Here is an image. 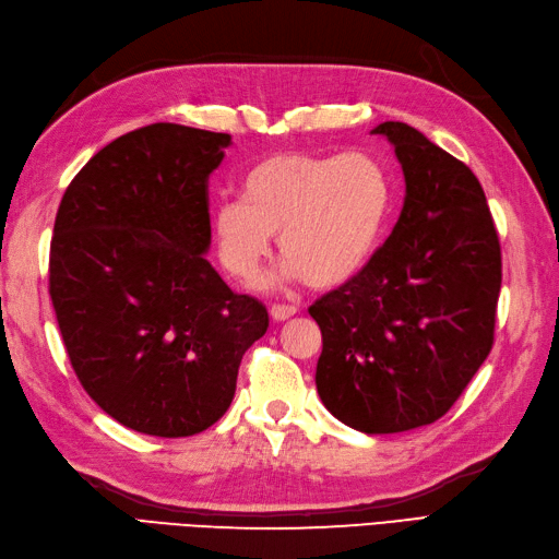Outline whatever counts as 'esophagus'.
I'll list each match as a JSON object with an SVG mask.
<instances>
[{"label": "esophagus", "instance_id": "34e87169", "mask_svg": "<svg viewBox=\"0 0 559 559\" xmlns=\"http://www.w3.org/2000/svg\"><path fill=\"white\" fill-rule=\"evenodd\" d=\"M299 313V308L292 306V304H272L270 306V316L272 320H289L292 316Z\"/></svg>", "mask_w": 559, "mask_h": 559}]
</instances>
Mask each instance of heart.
<instances>
[{"instance_id": "b5f03b06", "label": "heart", "mask_w": 559, "mask_h": 559, "mask_svg": "<svg viewBox=\"0 0 559 559\" xmlns=\"http://www.w3.org/2000/svg\"><path fill=\"white\" fill-rule=\"evenodd\" d=\"M390 179L366 153H280L243 177V201L215 210L222 265L253 280L280 234L287 263L277 280L304 277L313 289H334L361 270L390 213Z\"/></svg>"}]
</instances>
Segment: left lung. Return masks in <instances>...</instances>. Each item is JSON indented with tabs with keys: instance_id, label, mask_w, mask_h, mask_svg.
Here are the masks:
<instances>
[{
	"instance_id": "obj_1",
	"label": "left lung",
	"mask_w": 559,
	"mask_h": 559,
	"mask_svg": "<svg viewBox=\"0 0 559 559\" xmlns=\"http://www.w3.org/2000/svg\"><path fill=\"white\" fill-rule=\"evenodd\" d=\"M406 195L392 234L342 287L308 308L320 325L322 404L361 432H404L452 408L495 342L502 251L462 159L384 121Z\"/></svg>"
}]
</instances>
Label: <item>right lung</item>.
I'll return each instance as SVG.
<instances>
[{
    "label": "right lung",
    "instance_id": "add662e5",
    "mask_svg": "<svg viewBox=\"0 0 559 559\" xmlns=\"http://www.w3.org/2000/svg\"><path fill=\"white\" fill-rule=\"evenodd\" d=\"M229 133L151 123L119 135L67 186L49 296L73 373L121 426L189 438L225 416L267 308L205 260L207 181Z\"/></svg>",
    "mask_w": 559,
    "mask_h": 559
}]
</instances>
